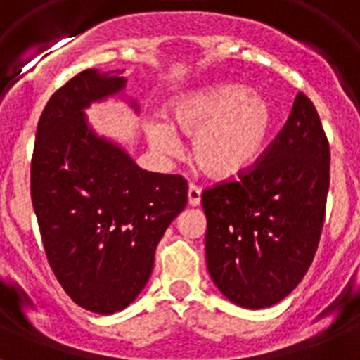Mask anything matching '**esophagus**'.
Listing matches in <instances>:
<instances>
[{
    "instance_id": "obj_1",
    "label": "esophagus",
    "mask_w": 360,
    "mask_h": 360,
    "mask_svg": "<svg viewBox=\"0 0 360 360\" xmlns=\"http://www.w3.org/2000/svg\"><path fill=\"white\" fill-rule=\"evenodd\" d=\"M202 202V188L198 185H188V205L196 207Z\"/></svg>"
}]
</instances>
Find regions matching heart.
Returning <instances> with one entry per match:
<instances>
[{
	"label": "heart",
	"mask_w": 360,
	"mask_h": 360,
	"mask_svg": "<svg viewBox=\"0 0 360 360\" xmlns=\"http://www.w3.org/2000/svg\"><path fill=\"white\" fill-rule=\"evenodd\" d=\"M175 129L192 138V158L203 174L217 181L239 179L256 166L274 129V108L239 84H219L181 95L169 104ZM151 146L177 155L181 141L168 123L147 127Z\"/></svg>",
	"instance_id": "heart-1"
}]
</instances>
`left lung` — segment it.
Here are the masks:
<instances>
[{"label":"left lung","mask_w":360,"mask_h":360,"mask_svg":"<svg viewBox=\"0 0 360 360\" xmlns=\"http://www.w3.org/2000/svg\"><path fill=\"white\" fill-rule=\"evenodd\" d=\"M329 158L318 112L299 93L262 160L203 191L209 274L231 302L273 307L307 274L323 228Z\"/></svg>","instance_id":"8db88e82"}]
</instances>
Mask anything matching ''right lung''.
Instances as JSON below:
<instances>
[{
	"label": "right lung",
	"instance_id": "obj_1",
	"mask_svg": "<svg viewBox=\"0 0 360 360\" xmlns=\"http://www.w3.org/2000/svg\"><path fill=\"white\" fill-rule=\"evenodd\" d=\"M124 84L120 70L70 78L42 110L31 158V202L48 263L76 304L104 316L140 295L188 191L181 175L138 168L87 124L84 110Z\"/></svg>",
	"mask_w": 360,
	"mask_h": 360
}]
</instances>
